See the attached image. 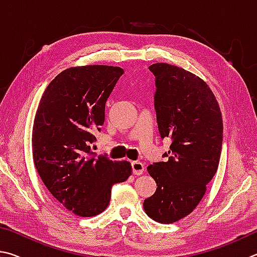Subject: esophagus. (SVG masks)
I'll return each mask as SVG.
<instances>
[{"label":"esophagus","mask_w":257,"mask_h":257,"mask_svg":"<svg viewBox=\"0 0 257 257\" xmlns=\"http://www.w3.org/2000/svg\"><path fill=\"white\" fill-rule=\"evenodd\" d=\"M132 172L134 175H142L145 172V165L140 161H132Z\"/></svg>","instance_id":"34e87169"}]
</instances>
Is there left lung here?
<instances>
[{"label":"left lung","instance_id":"obj_1","mask_svg":"<svg viewBox=\"0 0 257 257\" xmlns=\"http://www.w3.org/2000/svg\"><path fill=\"white\" fill-rule=\"evenodd\" d=\"M155 108L161 139L172 140L160 161L148 166L157 183L143 202L148 217L173 223L193 212L217 173L222 147V116L203 80L182 67L156 63Z\"/></svg>","mask_w":257,"mask_h":257}]
</instances>
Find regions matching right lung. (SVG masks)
Segmentation results:
<instances>
[{
    "label": "right lung",
    "instance_id": "1",
    "mask_svg": "<svg viewBox=\"0 0 257 257\" xmlns=\"http://www.w3.org/2000/svg\"><path fill=\"white\" fill-rule=\"evenodd\" d=\"M124 70L84 65L66 69L43 93L33 126L34 164L51 194L79 217L101 213L111 186L132 174L128 161L90 150L105 121V106Z\"/></svg>",
    "mask_w": 257,
    "mask_h": 257
}]
</instances>
